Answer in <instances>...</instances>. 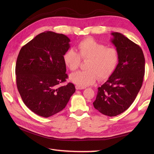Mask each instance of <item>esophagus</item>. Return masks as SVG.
Wrapping results in <instances>:
<instances>
[{
    "label": "esophagus",
    "mask_w": 154,
    "mask_h": 154,
    "mask_svg": "<svg viewBox=\"0 0 154 154\" xmlns=\"http://www.w3.org/2000/svg\"><path fill=\"white\" fill-rule=\"evenodd\" d=\"M76 90H82V89H84V88L85 87H80V86H78V85H76Z\"/></svg>",
    "instance_id": "esophagus-1"
}]
</instances>
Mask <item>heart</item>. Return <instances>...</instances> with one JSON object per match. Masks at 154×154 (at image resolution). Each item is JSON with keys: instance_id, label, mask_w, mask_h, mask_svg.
Masks as SVG:
<instances>
[{"instance_id": "heart-1", "label": "heart", "mask_w": 154, "mask_h": 154, "mask_svg": "<svg viewBox=\"0 0 154 154\" xmlns=\"http://www.w3.org/2000/svg\"><path fill=\"white\" fill-rule=\"evenodd\" d=\"M78 53L69 49L63 54V61L71 71L80 67L81 59L87 60V70L78 71L70 76L71 82L78 86L85 87L94 83L97 78L105 80L114 72L119 62L117 49L106 46L92 38L82 40L77 45Z\"/></svg>"}]
</instances>
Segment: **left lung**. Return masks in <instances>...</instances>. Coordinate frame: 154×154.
Wrapping results in <instances>:
<instances>
[{
    "label": "left lung",
    "mask_w": 154,
    "mask_h": 154,
    "mask_svg": "<svg viewBox=\"0 0 154 154\" xmlns=\"http://www.w3.org/2000/svg\"><path fill=\"white\" fill-rule=\"evenodd\" d=\"M111 42L119 53L114 71L97 88L94 108L108 116L123 113L132 104L140 91L144 75L145 60L141 48L120 32H112Z\"/></svg>",
    "instance_id": "8db88e82"
}]
</instances>
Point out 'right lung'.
I'll list each match as a JSON object with an SVG mask.
<instances>
[{"instance_id":"right-lung-1","label":"right lung","mask_w":154,"mask_h":154,"mask_svg":"<svg viewBox=\"0 0 154 154\" xmlns=\"http://www.w3.org/2000/svg\"><path fill=\"white\" fill-rule=\"evenodd\" d=\"M69 42L66 35L46 31L23 46L18 55V91L24 104L42 117L62 110L76 91L72 83L60 86L68 78L63 57Z\"/></svg>"}]
</instances>
